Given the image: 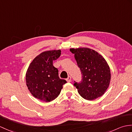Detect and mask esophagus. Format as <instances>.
<instances>
[{
    "mask_svg": "<svg viewBox=\"0 0 132 132\" xmlns=\"http://www.w3.org/2000/svg\"><path fill=\"white\" fill-rule=\"evenodd\" d=\"M71 76H69L68 78L66 79V80H67V82H70V81H71Z\"/></svg>",
    "mask_w": 132,
    "mask_h": 132,
    "instance_id": "esophagus-1",
    "label": "esophagus"
}]
</instances>
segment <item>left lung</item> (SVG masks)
Returning a JSON list of instances; mask_svg holds the SVG:
<instances>
[{
  "label": "left lung",
  "instance_id": "8db88e82",
  "mask_svg": "<svg viewBox=\"0 0 132 132\" xmlns=\"http://www.w3.org/2000/svg\"><path fill=\"white\" fill-rule=\"evenodd\" d=\"M82 74L80 82L74 86L83 98L92 101L105 93L108 88L111 72L105 59L97 52L88 48H70Z\"/></svg>",
  "mask_w": 132,
  "mask_h": 132
}]
</instances>
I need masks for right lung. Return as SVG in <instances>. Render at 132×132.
I'll return each mask as SVG.
<instances>
[{
	"instance_id": "1",
	"label": "right lung",
	"mask_w": 132,
	"mask_h": 132,
	"mask_svg": "<svg viewBox=\"0 0 132 132\" xmlns=\"http://www.w3.org/2000/svg\"><path fill=\"white\" fill-rule=\"evenodd\" d=\"M61 50L42 52L32 60L26 73L28 89L36 98L50 102L59 96L66 81L59 76V70L53 61L59 58Z\"/></svg>"
}]
</instances>
